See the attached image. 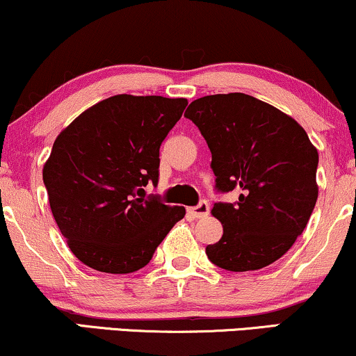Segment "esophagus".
<instances>
[{
	"mask_svg": "<svg viewBox=\"0 0 356 356\" xmlns=\"http://www.w3.org/2000/svg\"><path fill=\"white\" fill-rule=\"evenodd\" d=\"M187 211H188V215H192L193 218H202V217H205V215H209L210 205H209V202L204 200V202H200L197 207H191Z\"/></svg>",
	"mask_w": 356,
	"mask_h": 356,
	"instance_id": "34e87169",
	"label": "esophagus"
}]
</instances>
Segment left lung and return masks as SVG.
Wrapping results in <instances>:
<instances>
[{
  "label": "left lung",
  "mask_w": 356,
  "mask_h": 356,
  "mask_svg": "<svg viewBox=\"0 0 356 356\" xmlns=\"http://www.w3.org/2000/svg\"><path fill=\"white\" fill-rule=\"evenodd\" d=\"M186 116L205 138L222 192L236 204H215L223 236L207 256L227 271H256L287 253L316 207L318 152L294 118L245 93L193 100Z\"/></svg>",
  "instance_id": "obj_1"
}]
</instances>
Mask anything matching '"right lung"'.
Returning a JSON list of instances; mask_svg holds the SVG:
<instances>
[{
    "mask_svg": "<svg viewBox=\"0 0 356 356\" xmlns=\"http://www.w3.org/2000/svg\"><path fill=\"white\" fill-rule=\"evenodd\" d=\"M186 98L115 95L62 129L42 169L49 204L72 253L88 268L128 274L149 263L184 207L145 199L159 147Z\"/></svg>",
    "mask_w": 356,
    "mask_h": 356,
    "instance_id": "obj_1",
    "label": "right lung"
}]
</instances>
